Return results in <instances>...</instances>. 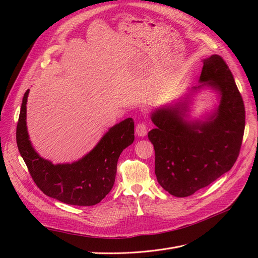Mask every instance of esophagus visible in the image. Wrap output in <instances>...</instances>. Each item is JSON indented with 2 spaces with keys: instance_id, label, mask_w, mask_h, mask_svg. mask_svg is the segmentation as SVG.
Wrapping results in <instances>:
<instances>
[{
  "instance_id": "esophagus-1",
  "label": "esophagus",
  "mask_w": 258,
  "mask_h": 258,
  "mask_svg": "<svg viewBox=\"0 0 258 258\" xmlns=\"http://www.w3.org/2000/svg\"><path fill=\"white\" fill-rule=\"evenodd\" d=\"M136 133L138 136L140 137H144L146 133H147V128H146V125L144 122H139V123L136 125Z\"/></svg>"
}]
</instances>
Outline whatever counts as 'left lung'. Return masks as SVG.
Returning <instances> with one entry per match:
<instances>
[{"instance_id":"8db88e82","label":"left lung","mask_w":258,"mask_h":258,"mask_svg":"<svg viewBox=\"0 0 258 258\" xmlns=\"http://www.w3.org/2000/svg\"><path fill=\"white\" fill-rule=\"evenodd\" d=\"M203 63L200 80L221 94L216 113L203 123H188L185 104L163 107L152 115L157 127L148 132L157 180L178 198L194 195L231 169L245 132V105L226 61L212 55Z\"/></svg>"}]
</instances>
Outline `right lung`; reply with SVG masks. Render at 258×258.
<instances>
[{
	"label": "right lung",
	"instance_id": "1",
	"mask_svg": "<svg viewBox=\"0 0 258 258\" xmlns=\"http://www.w3.org/2000/svg\"><path fill=\"white\" fill-rule=\"evenodd\" d=\"M28 94L29 90H27L23 97L17 125V144L34 183L46 196L64 204H98L113 188L120 154L134 142V120L127 118L111 127L94 150L81 160L72 164L54 165L40 158L29 141L26 126Z\"/></svg>",
	"mask_w": 258,
	"mask_h": 258
}]
</instances>
